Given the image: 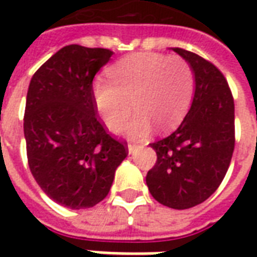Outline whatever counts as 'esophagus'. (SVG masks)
<instances>
[{
  "label": "esophagus",
  "mask_w": 257,
  "mask_h": 257,
  "mask_svg": "<svg viewBox=\"0 0 257 257\" xmlns=\"http://www.w3.org/2000/svg\"><path fill=\"white\" fill-rule=\"evenodd\" d=\"M141 148V145H136V144H128V154L133 155L137 152L138 149Z\"/></svg>",
  "instance_id": "esophagus-1"
}]
</instances>
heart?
Listing matches in <instances>:
<instances>
[{
  "label": "heart",
  "instance_id": "1",
  "mask_svg": "<svg viewBox=\"0 0 257 257\" xmlns=\"http://www.w3.org/2000/svg\"><path fill=\"white\" fill-rule=\"evenodd\" d=\"M109 80L92 83V98L98 113L110 132L125 125L130 138L147 137L154 124L167 132L183 120L190 108L195 77L183 56L158 52H137L109 67Z\"/></svg>",
  "mask_w": 257,
  "mask_h": 257
}]
</instances>
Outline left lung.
Wrapping results in <instances>:
<instances>
[{"label": "left lung", "instance_id": "1", "mask_svg": "<svg viewBox=\"0 0 257 257\" xmlns=\"http://www.w3.org/2000/svg\"><path fill=\"white\" fill-rule=\"evenodd\" d=\"M173 51L192 67L195 94L177 130L151 144L158 159L147 185L159 203L181 210L205 202L219 188L234 152L235 125L234 98L223 73L191 51Z\"/></svg>", "mask_w": 257, "mask_h": 257}]
</instances>
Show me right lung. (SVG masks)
Instances as JSON below:
<instances>
[{
    "instance_id": "right-lung-1",
    "label": "right lung",
    "mask_w": 257,
    "mask_h": 257,
    "mask_svg": "<svg viewBox=\"0 0 257 257\" xmlns=\"http://www.w3.org/2000/svg\"><path fill=\"white\" fill-rule=\"evenodd\" d=\"M113 52L63 47L33 74L23 130L27 162L40 188L70 209L95 206L108 195L127 144L108 134L96 114L92 80Z\"/></svg>"
}]
</instances>
